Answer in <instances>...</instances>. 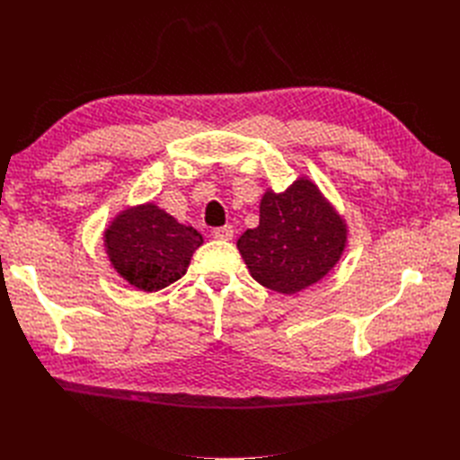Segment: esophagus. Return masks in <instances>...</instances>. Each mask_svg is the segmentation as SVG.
I'll return each instance as SVG.
<instances>
[{
    "instance_id": "1",
    "label": "esophagus",
    "mask_w": 460,
    "mask_h": 460,
    "mask_svg": "<svg viewBox=\"0 0 460 460\" xmlns=\"http://www.w3.org/2000/svg\"><path fill=\"white\" fill-rule=\"evenodd\" d=\"M211 235L215 240H222V242H230L234 238V228L232 226H220V228H215L211 232Z\"/></svg>"
}]
</instances>
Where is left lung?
Returning <instances> with one entry per match:
<instances>
[{"mask_svg": "<svg viewBox=\"0 0 460 460\" xmlns=\"http://www.w3.org/2000/svg\"><path fill=\"white\" fill-rule=\"evenodd\" d=\"M259 213V226L242 234L238 249L261 286L294 296L336 267L347 225L309 178L282 193L267 190Z\"/></svg>", "mask_w": 460, "mask_h": 460, "instance_id": "obj_1", "label": "left lung"}]
</instances>
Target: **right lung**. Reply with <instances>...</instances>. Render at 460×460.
I'll list each match as a JSON object with an SVG mask.
<instances>
[{
	"mask_svg": "<svg viewBox=\"0 0 460 460\" xmlns=\"http://www.w3.org/2000/svg\"><path fill=\"white\" fill-rule=\"evenodd\" d=\"M105 252L130 286L157 291L180 280L203 235L184 226L155 203L130 207L105 230Z\"/></svg>",
	"mask_w": 460,
	"mask_h": 460,
	"instance_id": "obj_1",
	"label": "right lung"
}]
</instances>
